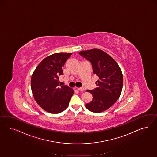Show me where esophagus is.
Listing matches in <instances>:
<instances>
[{"label":"esophagus","instance_id":"obj_1","mask_svg":"<svg viewBox=\"0 0 157 157\" xmlns=\"http://www.w3.org/2000/svg\"><path fill=\"white\" fill-rule=\"evenodd\" d=\"M78 90L81 91H83L85 90V88L84 87H79V88H78Z\"/></svg>","mask_w":157,"mask_h":157}]
</instances>
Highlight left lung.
Masks as SVG:
<instances>
[{
    "instance_id": "1",
    "label": "left lung",
    "mask_w": 157,
    "mask_h": 157,
    "mask_svg": "<svg viewBox=\"0 0 157 157\" xmlns=\"http://www.w3.org/2000/svg\"><path fill=\"white\" fill-rule=\"evenodd\" d=\"M79 53L90 61L93 74L98 76L97 87L89 90L93 100L85 105L92 112L101 113L108 109L118 100L121 94L123 76L117 62L108 53L99 49L82 51Z\"/></svg>"
}]
</instances>
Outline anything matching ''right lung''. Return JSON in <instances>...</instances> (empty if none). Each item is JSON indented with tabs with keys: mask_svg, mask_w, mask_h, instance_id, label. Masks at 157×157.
I'll list each match as a JSON object with an SVG mask.
<instances>
[{
	"mask_svg": "<svg viewBox=\"0 0 157 157\" xmlns=\"http://www.w3.org/2000/svg\"><path fill=\"white\" fill-rule=\"evenodd\" d=\"M71 53H57L49 55L38 64L31 78L34 98L43 109L59 113L68 107L74 90L67 86H60L59 76L62 68Z\"/></svg>",
	"mask_w": 157,
	"mask_h": 157,
	"instance_id": "1",
	"label": "right lung"
}]
</instances>
